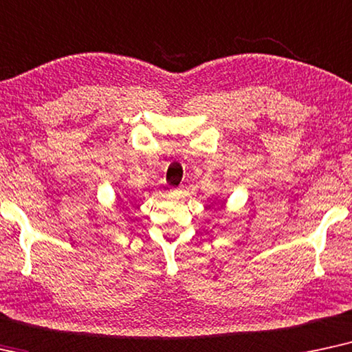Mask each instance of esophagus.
Listing matches in <instances>:
<instances>
[{"instance_id": "esophagus-1", "label": "esophagus", "mask_w": 352, "mask_h": 352, "mask_svg": "<svg viewBox=\"0 0 352 352\" xmlns=\"http://www.w3.org/2000/svg\"><path fill=\"white\" fill-rule=\"evenodd\" d=\"M172 196H180L182 195V188H170V191H168Z\"/></svg>"}]
</instances>
